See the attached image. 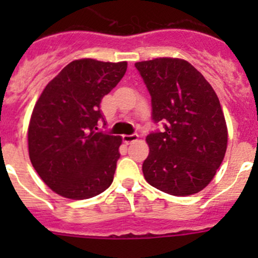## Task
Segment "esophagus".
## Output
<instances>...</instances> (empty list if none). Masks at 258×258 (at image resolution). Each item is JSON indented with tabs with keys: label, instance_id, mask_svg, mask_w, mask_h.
Here are the masks:
<instances>
[{
	"label": "esophagus",
	"instance_id": "34e87169",
	"mask_svg": "<svg viewBox=\"0 0 258 258\" xmlns=\"http://www.w3.org/2000/svg\"><path fill=\"white\" fill-rule=\"evenodd\" d=\"M139 139V135L137 134H132V135H123V136H122V140H123V142L124 144H131V142H134V141H136V140Z\"/></svg>",
	"mask_w": 258,
	"mask_h": 258
}]
</instances>
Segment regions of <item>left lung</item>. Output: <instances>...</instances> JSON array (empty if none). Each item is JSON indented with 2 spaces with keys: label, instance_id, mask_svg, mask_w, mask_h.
I'll list each match as a JSON object with an SVG mask.
<instances>
[{
  "label": "left lung",
  "instance_id": "8db88e82",
  "mask_svg": "<svg viewBox=\"0 0 258 258\" xmlns=\"http://www.w3.org/2000/svg\"><path fill=\"white\" fill-rule=\"evenodd\" d=\"M151 95L152 119L162 131L147 137L146 181L173 196H189L215 177L227 148V126L212 86L184 59L135 63Z\"/></svg>",
  "mask_w": 258,
  "mask_h": 258
}]
</instances>
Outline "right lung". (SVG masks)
Returning a JSON list of instances; mask_svg holds the SVG:
<instances>
[{
  "mask_svg": "<svg viewBox=\"0 0 258 258\" xmlns=\"http://www.w3.org/2000/svg\"><path fill=\"white\" fill-rule=\"evenodd\" d=\"M127 62L72 61L45 87L28 126V153L46 184L66 199L86 200L111 186L122 139L97 132L103 96Z\"/></svg>",
  "mask_w": 258,
  "mask_h": 258,
  "instance_id": "obj_1",
  "label": "right lung"
}]
</instances>
